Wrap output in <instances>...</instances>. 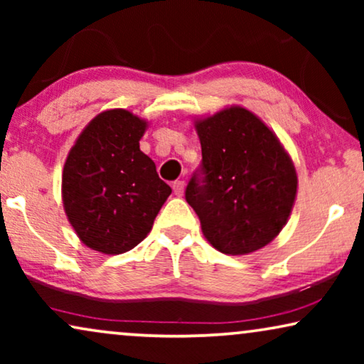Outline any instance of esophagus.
<instances>
[{
	"label": "esophagus",
	"instance_id": "esophagus-1",
	"mask_svg": "<svg viewBox=\"0 0 364 364\" xmlns=\"http://www.w3.org/2000/svg\"><path fill=\"white\" fill-rule=\"evenodd\" d=\"M183 187H186V182H183V181H176V182L172 183V191L178 197H181L182 193H183Z\"/></svg>",
	"mask_w": 364,
	"mask_h": 364
}]
</instances>
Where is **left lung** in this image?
<instances>
[{"instance_id": "8db88e82", "label": "left lung", "mask_w": 364, "mask_h": 364, "mask_svg": "<svg viewBox=\"0 0 364 364\" xmlns=\"http://www.w3.org/2000/svg\"><path fill=\"white\" fill-rule=\"evenodd\" d=\"M202 162L186 200L202 232L228 255L255 252L288 220L296 196L291 159L270 129L243 107H230L196 124Z\"/></svg>"}]
</instances>
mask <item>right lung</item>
<instances>
[{
	"instance_id": "obj_1",
	"label": "right lung",
	"mask_w": 364,
	"mask_h": 364,
	"mask_svg": "<svg viewBox=\"0 0 364 364\" xmlns=\"http://www.w3.org/2000/svg\"><path fill=\"white\" fill-rule=\"evenodd\" d=\"M146 122L124 109L94 117L74 144L63 171L64 210L92 250L119 255L151 232L172 188L139 141Z\"/></svg>"
}]
</instances>
